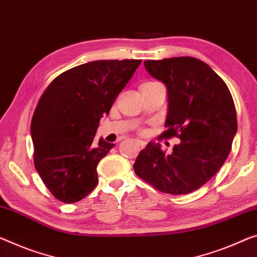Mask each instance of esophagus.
Returning <instances> with one entry per match:
<instances>
[{
    "label": "esophagus",
    "mask_w": 257,
    "mask_h": 257,
    "mask_svg": "<svg viewBox=\"0 0 257 257\" xmlns=\"http://www.w3.org/2000/svg\"><path fill=\"white\" fill-rule=\"evenodd\" d=\"M134 142H135L136 144H139L141 148H145V145H147V143H145L144 141H141V140H135Z\"/></svg>",
    "instance_id": "1"
}]
</instances>
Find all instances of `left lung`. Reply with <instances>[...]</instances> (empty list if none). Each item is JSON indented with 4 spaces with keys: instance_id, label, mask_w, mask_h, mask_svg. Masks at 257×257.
<instances>
[{
    "instance_id": "8db88e82",
    "label": "left lung",
    "mask_w": 257,
    "mask_h": 257,
    "mask_svg": "<svg viewBox=\"0 0 257 257\" xmlns=\"http://www.w3.org/2000/svg\"><path fill=\"white\" fill-rule=\"evenodd\" d=\"M152 77L168 92L166 130L160 139L178 137L166 153L149 143L137 156L139 178L163 193L189 194L223 166L238 128L236 110L226 83L203 61L190 56L144 61Z\"/></svg>"
}]
</instances>
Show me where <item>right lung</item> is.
Returning a JSON list of instances; mask_svg holds the SVG:
<instances>
[{
	"label": "right lung",
	"instance_id": "right-lung-1",
	"mask_svg": "<svg viewBox=\"0 0 257 257\" xmlns=\"http://www.w3.org/2000/svg\"><path fill=\"white\" fill-rule=\"evenodd\" d=\"M142 60H100L62 72L41 95L31 122L34 166L53 196L78 202L98 185L97 166L114 147L94 142L102 115Z\"/></svg>",
	"mask_w": 257,
	"mask_h": 257
}]
</instances>
